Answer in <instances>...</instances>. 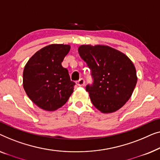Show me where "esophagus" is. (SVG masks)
Segmentation results:
<instances>
[{"label": "esophagus", "instance_id": "1", "mask_svg": "<svg viewBox=\"0 0 160 160\" xmlns=\"http://www.w3.org/2000/svg\"><path fill=\"white\" fill-rule=\"evenodd\" d=\"M76 84H77L78 86H84L85 85V80L84 79H82V78H81L79 80H78L77 82H76Z\"/></svg>", "mask_w": 160, "mask_h": 160}]
</instances>
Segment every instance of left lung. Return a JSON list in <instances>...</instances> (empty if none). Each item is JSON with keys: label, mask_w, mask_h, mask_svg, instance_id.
Returning <instances> with one entry per match:
<instances>
[{"label": "left lung", "mask_w": 160, "mask_h": 160, "mask_svg": "<svg viewBox=\"0 0 160 160\" xmlns=\"http://www.w3.org/2000/svg\"><path fill=\"white\" fill-rule=\"evenodd\" d=\"M78 52L91 70L93 83L85 88L94 107L103 113L120 109L136 87L133 63L124 53L108 46L82 45Z\"/></svg>", "instance_id": "8db88e82"}]
</instances>
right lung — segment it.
<instances>
[{
  "label": "right lung",
  "mask_w": 160,
  "mask_h": 160,
  "mask_svg": "<svg viewBox=\"0 0 160 160\" xmlns=\"http://www.w3.org/2000/svg\"><path fill=\"white\" fill-rule=\"evenodd\" d=\"M69 50V45H49L37 51L24 67V91L30 100L42 109H58L73 93L75 83L62 65Z\"/></svg>",
  "instance_id": "obj_1"
}]
</instances>
